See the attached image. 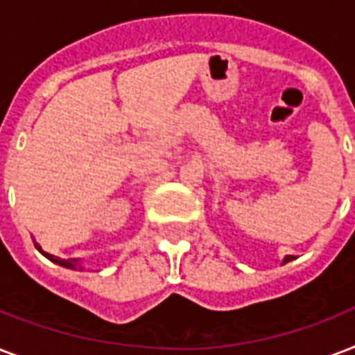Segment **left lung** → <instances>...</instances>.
I'll list each match as a JSON object with an SVG mask.
<instances>
[{"label": "left lung", "instance_id": "obj_1", "mask_svg": "<svg viewBox=\"0 0 355 355\" xmlns=\"http://www.w3.org/2000/svg\"><path fill=\"white\" fill-rule=\"evenodd\" d=\"M291 259H293V256H286V258H284V261H282V265L287 263V261H291Z\"/></svg>", "mask_w": 355, "mask_h": 355}]
</instances>
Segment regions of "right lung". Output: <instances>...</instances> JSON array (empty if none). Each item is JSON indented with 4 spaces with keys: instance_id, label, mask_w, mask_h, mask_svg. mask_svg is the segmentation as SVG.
I'll return each instance as SVG.
<instances>
[{
    "instance_id": "obj_1",
    "label": "right lung",
    "mask_w": 355,
    "mask_h": 355,
    "mask_svg": "<svg viewBox=\"0 0 355 355\" xmlns=\"http://www.w3.org/2000/svg\"><path fill=\"white\" fill-rule=\"evenodd\" d=\"M33 241H35V239H33ZM35 247H36V250H38V252L42 254V256H46V258L49 259V261L60 265V267H66V269H73V270H77V269L83 270V269H85V265H83L80 258H71V259L58 258V256H53V254L46 252V250H42V247L36 241H35Z\"/></svg>"
}]
</instances>
